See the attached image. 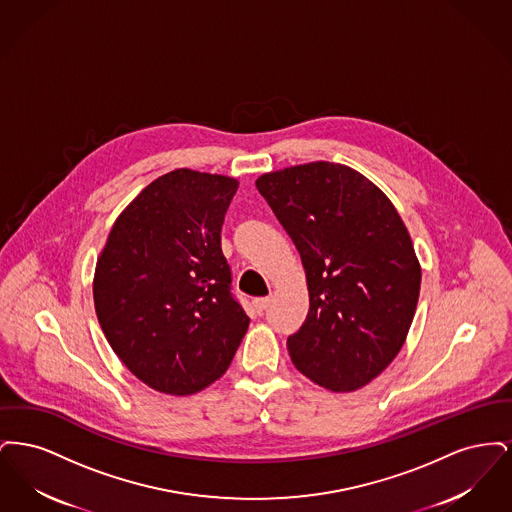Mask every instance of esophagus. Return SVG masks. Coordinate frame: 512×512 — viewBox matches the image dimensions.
<instances>
[{"instance_id": "obj_1", "label": "esophagus", "mask_w": 512, "mask_h": 512, "mask_svg": "<svg viewBox=\"0 0 512 512\" xmlns=\"http://www.w3.org/2000/svg\"><path fill=\"white\" fill-rule=\"evenodd\" d=\"M268 305H270V297H257V299H253V307H255V311L261 315L263 311H267Z\"/></svg>"}]
</instances>
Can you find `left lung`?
<instances>
[{
	"label": "left lung",
	"instance_id": "left-lung-1",
	"mask_svg": "<svg viewBox=\"0 0 512 512\" xmlns=\"http://www.w3.org/2000/svg\"><path fill=\"white\" fill-rule=\"evenodd\" d=\"M301 255L309 313L288 338L295 368L330 391H355L401 351L420 263L388 195L361 172L317 161L255 182Z\"/></svg>",
	"mask_w": 512,
	"mask_h": 512
}]
</instances>
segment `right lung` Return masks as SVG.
<instances>
[{
  "label": "right lung",
  "instance_id": "1",
  "mask_svg": "<svg viewBox=\"0 0 512 512\" xmlns=\"http://www.w3.org/2000/svg\"><path fill=\"white\" fill-rule=\"evenodd\" d=\"M238 180L176 169L115 220L94 274L101 330L153 390L192 395L226 372L249 326L220 230Z\"/></svg>",
  "mask_w": 512,
  "mask_h": 512
}]
</instances>
